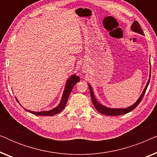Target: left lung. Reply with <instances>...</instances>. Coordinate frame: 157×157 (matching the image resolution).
Here are the masks:
<instances>
[{
    "mask_svg": "<svg viewBox=\"0 0 157 157\" xmlns=\"http://www.w3.org/2000/svg\"><path fill=\"white\" fill-rule=\"evenodd\" d=\"M131 29L132 31H133L134 32H136V33H138L139 34H141V35H144V32L141 29V28L139 25V23L137 22L136 21H134L133 24L131 26ZM150 77H151V68H150V75H149V80L147 81V85L144 89V91L141 94V95L140 96V97L139 98V99L136 101V103H134V104L132 105L131 106H128L127 108H124V109H111V108H109V107H106L104 106V105L99 104L97 101V100L96 99L95 96L94 94V91L93 89L91 86V85L89 84V90H90V94H91V100H92V103H93L94 107H95L96 110H97L98 112H100L101 113L104 115H107V116H119V115H123V114H126L130 111H132V110L136 108V107L138 106L139 104V103L141 101L142 98L144 96L145 92L147 91V89L148 87V85H149V81H150Z\"/></svg>",
    "mask_w": 157,
    "mask_h": 157,
    "instance_id": "8db88e82",
    "label": "left lung"
}]
</instances>
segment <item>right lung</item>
I'll return each mask as SVG.
<instances>
[{
    "instance_id": "add662e5",
    "label": "right lung",
    "mask_w": 157,
    "mask_h": 157,
    "mask_svg": "<svg viewBox=\"0 0 157 157\" xmlns=\"http://www.w3.org/2000/svg\"><path fill=\"white\" fill-rule=\"evenodd\" d=\"M80 81V78L79 76H76V75H72L71 76H70L69 78H68V80L66 81V86H65V89H64V91L63 94V96H62L61 100L60 101L59 104L56 107V108L51 109L50 111H38V112H36V111H29L28 109H25V108H23L25 109L27 111L29 112L33 113L34 115H37V116H53L56 113H59L61 112V111L63 110V109L65 108L66 103H67L68 96H69L73 88L75 86V84L77 82ZM16 99L17 101L18 102V99H17L16 97Z\"/></svg>"
}]
</instances>
